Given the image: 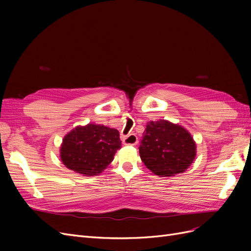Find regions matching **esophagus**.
I'll use <instances>...</instances> for the list:
<instances>
[{"label": "esophagus", "instance_id": "obj_1", "mask_svg": "<svg viewBox=\"0 0 251 251\" xmlns=\"http://www.w3.org/2000/svg\"><path fill=\"white\" fill-rule=\"evenodd\" d=\"M123 142L126 146H135V144L138 142V138L135 134H128L126 136H124Z\"/></svg>", "mask_w": 251, "mask_h": 251}]
</instances>
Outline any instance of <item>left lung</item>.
<instances>
[{
    "label": "left lung",
    "mask_w": 251,
    "mask_h": 251,
    "mask_svg": "<svg viewBox=\"0 0 251 251\" xmlns=\"http://www.w3.org/2000/svg\"><path fill=\"white\" fill-rule=\"evenodd\" d=\"M196 142L187 130L160 119L150 121L139 147L142 162L155 175L172 177L184 173L196 157Z\"/></svg>",
    "instance_id": "left-lung-1"
}]
</instances>
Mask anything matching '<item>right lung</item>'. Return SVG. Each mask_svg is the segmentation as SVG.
<instances>
[{"label":"right lung","instance_id":"1","mask_svg":"<svg viewBox=\"0 0 251 251\" xmlns=\"http://www.w3.org/2000/svg\"><path fill=\"white\" fill-rule=\"evenodd\" d=\"M119 132L100 125L76 126L68 133L60 147V159L71 171L83 176H96L113 161L120 149Z\"/></svg>","mask_w":251,"mask_h":251}]
</instances>
